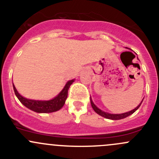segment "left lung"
Segmentation results:
<instances>
[{"label": "left lung", "mask_w": 159, "mask_h": 159, "mask_svg": "<svg viewBox=\"0 0 159 159\" xmlns=\"http://www.w3.org/2000/svg\"><path fill=\"white\" fill-rule=\"evenodd\" d=\"M143 100H144V98H143L142 101L141 102V103H140V104L138 105V106H137L135 109H132V110L129 111V112H124V113H120V114H112V113H109V112H104V111L101 110L99 108L97 107V106H95V104H94V102H93V101H92V98L90 97L91 105H92V109H94V111H95L96 113H98V115L104 117V118H106V119H109V120H121V119H124V118H126V117L130 116L131 114H133L134 112L136 110H138V108L141 106V103H142Z\"/></svg>", "instance_id": "1"}]
</instances>
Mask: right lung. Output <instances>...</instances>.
I'll use <instances>...</instances> for the list:
<instances>
[{
	"label": "right lung",
	"mask_w": 159,
	"mask_h": 159,
	"mask_svg": "<svg viewBox=\"0 0 159 159\" xmlns=\"http://www.w3.org/2000/svg\"><path fill=\"white\" fill-rule=\"evenodd\" d=\"M75 79H72L67 81L64 89L61 90V92L56 97L50 100H34L26 98L18 93L14 84L13 89L15 91V95L18 98V100L28 109H31L35 112H39V113H49V112H53L60 110L64 106V105L65 104L66 99L67 98L69 88L71 85L72 83L75 81Z\"/></svg>",
	"instance_id": "obj_1"
}]
</instances>
